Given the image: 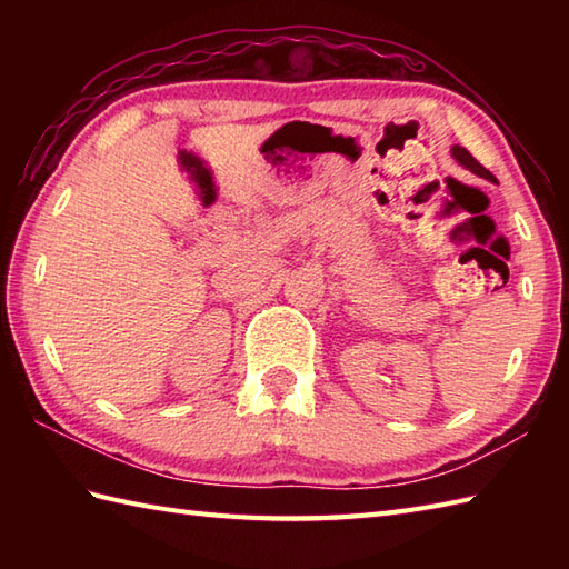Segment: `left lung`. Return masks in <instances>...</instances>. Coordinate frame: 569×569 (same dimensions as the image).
<instances>
[{
  "label": "left lung",
  "mask_w": 569,
  "mask_h": 569,
  "mask_svg": "<svg viewBox=\"0 0 569 569\" xmlns=\"http://www.w3.org/2000/svg\"><path fill=\"white\" fill-rule=\"evenodd\" d=\"M452 159L459 163V166H465L467 171H471L475 176H479V178H487V180H491V183H497V178H493V173L491 171H487L485 166H481L475 156H471L465 147H452Z\"/></svg>",
  "instance_id": "1"
}]
</instances>
